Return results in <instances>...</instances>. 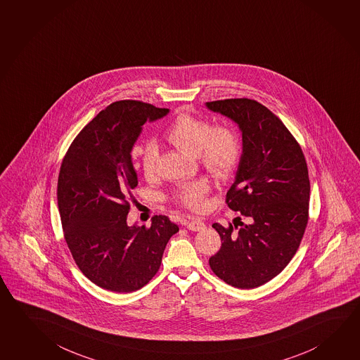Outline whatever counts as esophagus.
I'll use <instances>...</instances> for the list:
<instances>
[{
  "instance_id": "obj_1",
  "label": "esophagus",
  "mask_w": 360,
  "mask_h": 360,
  "mask_svg": "<svg viewBox=\"0 0 360 360\" xmlns=\"http://www.w3.org/2000/svg\"><path fill=\"white\" fill-rule=\"evenodd\" d=\"M186 229H189V231H195L196 232V231H202V229H205V224L200 219H193V221H190L186 224Z\"/></svg>"
}]
</instances>
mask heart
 <instances>
[{"instance_id":"1","label":"heart","mask_w":360,"mask_h":360,"mask_svg":"<svg viewBox=\"0 0 360 360\" xmlns=\"http://www.w3.org/2000/svg\"><path fill=\"white\" fill-rule=\"evenodd\" d=\"M169 143L189 155L198 161L210 176L224 180L237 169L242 157L241 139L237 131L229 125L213 123L208 119L196 117L189 112L177 114L165 131ZM139 170L147 180L156 175L158 147L148 142L134 152ZM210 184L203 179L179 185L174 193V200L191 210H202Z\"/></svg>"}]
</instances>
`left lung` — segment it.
<instances>
[{"instance_id": "left-lung-1", "label": "left lung", "mask_w": 360, "mask_h": 360, "mask_svg": "<svg viewBox=\"0 0 360 360\" xmlns=\"http://www.w3.org/2000/svg\"><path fill=\"white\" fill-rule=\"evenodd\" d=\"M207 108L232 119L242 131V157L226 195L240 213L233 224L214 223L222 246L210 259L229 285L260 287L281 274L301 245L308 223L309 179L301 146L266 106L226 98Z\"/></svg>"}]
</instances>
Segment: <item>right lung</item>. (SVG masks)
<instances>
[{
  "label": "right lung",
  "mask_w": 360,
  "mask_h": 360,
  "mask_svg": "<svg viewBox=\"0 0 360 360\" xmlns=\"http://www.w3.org/2000/svg\"><path fill=\"white\" fill-rule=\"evenodd\" d=\"M169 109L122 100L100 111L67 150L57 199L67 246L82 274L117 293L136 292L156 275L179 227L155 216L150 227L128 226V199L138 185L131 152L148 120Z\"/></svg>",
  "instance_id": "obj_1"
}]
</instances>
